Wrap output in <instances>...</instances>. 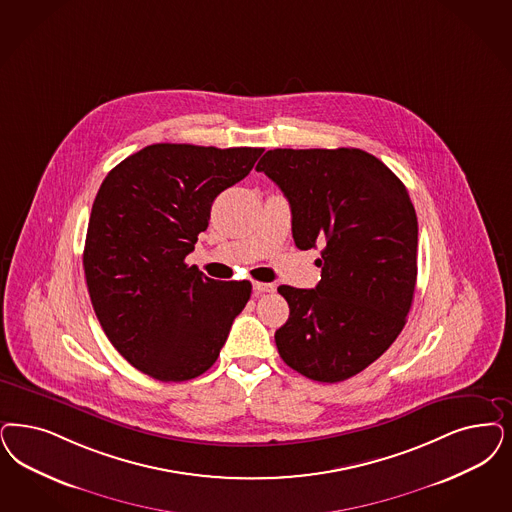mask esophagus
Segmentation results:
<instances>
[{
  "instance_id": "esophagus-1",
  "label": "esophagus",
  "mask_w": 512,
  "mask_h": 512,
  "mask_svg": "<svg viewBox=\"0 0 512 512\" xmlns=\"http://www.w3.org/2000/svg\"><path fill=\"white\" fill-rule=\"evenodd\" d=\"M253 291L257 295H261V293H274L276 285L274 283L253 282Z\"/></svg>"
}]
</instances>
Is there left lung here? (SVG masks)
<instances>
[{"mask_svg":"<svg viewBox=\"0 0 512 512\" xmlns=\"http://www.w3.org/2000/svg\"><path fill=\"white\" fill-rule=\"evenodd\" d=\"M285 194L299 249L323 246L316 289L280 285L283 361L318 382L367 369L403 331L418 274V219L403 181L361 149H272L259 160Z\"/></svg>","mask_w":512,"mask_h":512,"instance_id":"left-lung-1","label":"left lung"}]
</instances>
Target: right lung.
Listing matches in <instances>:
<instances>
[{
	"instance_id": "1",
	"label": "right lung",
	"mask_w": 512,
	"mask_h": 512,
	"mask_svg": "<svg viewBox=\"0 0 512 512\" xmlns=\"http://www.w3.org/2000/svg\"><path fill=\"white\" fill-rule=\"evenodd\" d=\"M261 147L155 143L107 174L90 213L83 268L109 342L138 371L185 382L219 357L251 283L217 282L185 263L217 194Z\"/></svg>"
}]
</instances>
